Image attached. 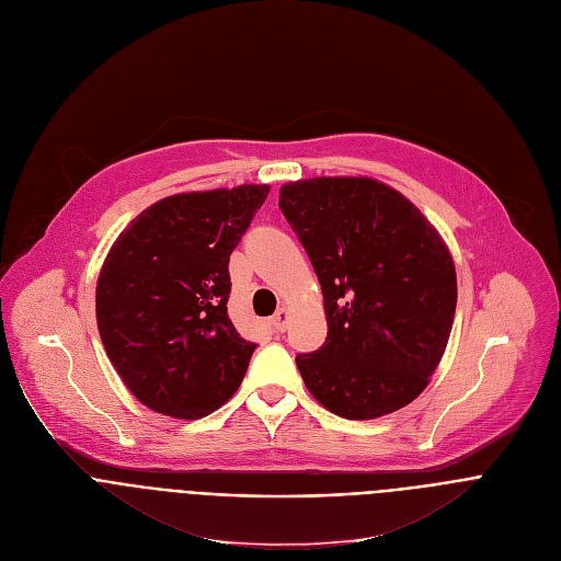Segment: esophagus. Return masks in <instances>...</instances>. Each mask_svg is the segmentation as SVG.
I'll use <instances>...</instances> for the list:
<instances>
[{"label":"esophagus","mask_w":561,"mask_h":561,"mask_svg":"<svg viewBox=\"0 0 561 561\" xmlns=\"http://www.w3.org/2000/svg\"><path fill=\"white\" fill-rule=\"evenodd\" d=\"M288 320H290V311H288L286 307H282V309H277V313L271 318V327H273L275 331H286Z\"/></svg>","instance_id":"esophagus-1"}]
</instances>
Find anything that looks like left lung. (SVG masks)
I'll list each match as a JSON object with an SVG mask.
<instances>
[{"mask_svg": "<svg viewBox=\"0 0 561 561\" xmlns=\"http://www.w3.org/2000/svg\"><path fill=\"white\" fill-rule=\"evenodd\" d=\"M279 207L324 300V345L295 358L313 399L345 420H377L417 399L458 302L454 256L433 222L365 175L288 182Z\"/></svg>", "mask_w": 561, "mask_h": 561, "instance_id": "1", "label": "left lung"}]
</instances>
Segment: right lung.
Listing matches in <instances>:
<instances>
[{
	"label": "right lung",
	"mask_w": 561,
	"mask_h": 561,
	"mask_svg": "<svg viewBox=\"0 0 561 561\" xmlns=\"http://www.w3.org/2000/svg\"><path fill=\"white\" fill-rule=\"evenodd\" d=\"M268 184L186 192L146 207L96 279V324L126 388L160 415L201 420L241 386L254 343L228 316L230 254Z\"/></svg>",
	"instance_id": "right-lung-1"
}]
</instances>
